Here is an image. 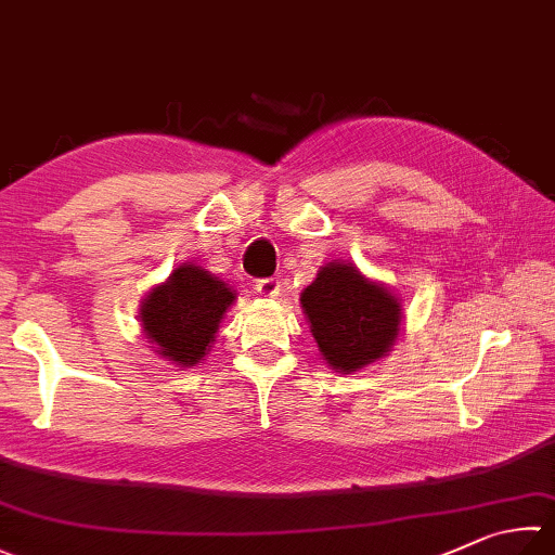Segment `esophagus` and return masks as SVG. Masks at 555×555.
I'll use <instances>...</instances> for the list:
<instances>
[{
	"instance_id": "1",
	"label": "esophagus",
	"mask_w": 555,
	"mask_h": 555,
	"mask_svg": "<svg viewBox=\"0 0 555 555\" xmlns=\"http://www.w3.org/2000/svg\"><path fill=\"white\" fill-rule=\"evenodd\" d=\"M256 292L260 297H278L280 295V280L278 278H263L256 282Z\"/></svg>"
}]
</instances>
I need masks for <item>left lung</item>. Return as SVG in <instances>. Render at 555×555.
Segmentation results:
<instances>
[{
  "mask_svg": "<svg viewBox=\"0 0 555 555\" xmlns=\"http://www.w3.org/2000/svg\"><path fill=\"white\" fill-rule=\"evenodd\" d=\"M311 336L333 370L354 372L389 352L401 307L352 263H328L301 295Z\"/></svg>",
  "mask_w": 555,
  "mask_h": 555,
  "instance_id": "1",
  "label": "left lung"
}]
</instances>
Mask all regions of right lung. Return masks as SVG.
<instances>
[{
  "instance_id": "add662e5",
  "label": "right lung",
  "mask_w": 555,
  "mask_h": 555,
  "mask_svg": "<svg viewBox=\"0 0 555 555\" xmlns=\"http://www.w3.org/2000/svg\"><path fill=\"white\" fill-rule=\"evenodd\" d=\"M234 292L197 266H181L142 305V328L156 352L185 367L205 358Z\"/></svg>"
}]
</instances>
